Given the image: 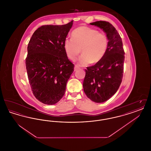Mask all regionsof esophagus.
Listing matches in <instances>:
<instances>
[{"instance_id":"34e87169","label":"esophagus","mask_w":151,"mask_h":151,"mask_svg":"<svg viewBox=\"0 0 151 151\" xmlns=\"http://www.w3.org/2000/svg\"><path fill=\"white\" fill-rule=\"evenodd\" d=\"M79 68V67L77 66V65H75V67H74V71H76Z\"/></svg>"}]
</instances>
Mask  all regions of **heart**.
Returning <instances> with one entry per match:
<instances>
[{
  "label": "heart",
  "mask_w": 151,
  "mask_h": 151,
  "mask_svg": "<svg viewBox=\"0 0 151 151\" xmlns=\"http://www.w3.org/2000/svg\"><path fill=\"white\" fill-rule=\"evenodd\" d=\"M109 40L107 36L96 29L88 27H80L71 33V39L66 38L63 47L67 57L74 60L81 52L78 64L85 66L100 62L108 50Z\"/></svg>",
  "instance_id": "b5f03b06"
}]
</instances>
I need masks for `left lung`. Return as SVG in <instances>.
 Here are the masks:
<instances>
[{"label":"left lung","mask_w":151,"mask_h":151,"mask_svg":"<svg viewBox=\"0 0 151 151\" xmlns=\"http://www.w3.org/2000/svg\"><path fill=\"white\" fill-rule=\"evenodd\" d=\"M102 29L109 40L108 50L104 57L93 66L86 67L83 89L88 98L96 103L105 102L118 91L122 82L124 52L122 38L109 22L90 23Z\"/></svg>","instance_id":"1"}]
</instances>
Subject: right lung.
I'll list each match as a JSON object with an SVG mask.
<instances>
[{"label":"right lung","mask_w":151,"mask_h":151,"mask_svg":"<svg viewBox=\"0 0 151 151\" xmlns=\"http://www.w3.org/2000/svg\"><path fill=\"white\" fill-rule=\"evenodd\" d=\"M73 21L63 25H43L34 32L28 46L26 68L33 93L44 104L54 105L63 97L74 65L63 43Z\"/></svg>","instance_id":"add662e5"}]
</instances>
